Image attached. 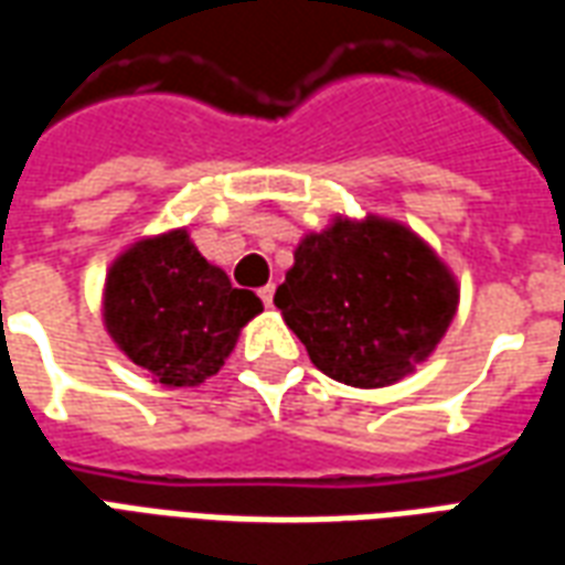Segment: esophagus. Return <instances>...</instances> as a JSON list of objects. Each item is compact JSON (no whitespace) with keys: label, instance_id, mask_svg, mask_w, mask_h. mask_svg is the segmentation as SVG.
<instances>
[{"label":"esophagus","instance_id":"34e87169","mask_svg":"<svg viewBox=\"0 0 565 565\" xmlns=\"http://www.w3.org/2000/svg\"><path fill=\"white\" fill-rule=\"evenodd\" d=\"M259 299H263V306H271V299H275V284L259 287Z\"/></svg>","mask_w":565,"mask_h":565}]
</instances>
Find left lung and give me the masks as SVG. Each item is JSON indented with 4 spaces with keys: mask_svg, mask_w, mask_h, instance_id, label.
Listing matches in <instances>:
<instances>
[{
    "mask_svg": "<svg viewBox=\"0 0 565 565\" xmlns=\"http://www.w3.org/2000/svg\"><path fill=\"white\" fill-rule=\"evenodd\" d=\"M275 306L323 375L384 387L433 354L457 284L399 223L339 221L296 247Z\"/></svg>",
    "mask_w": 565,
    "mask_h": 565,
    "instance_id": "8db88e82",
    "label": "left lung"
}]
</instances>
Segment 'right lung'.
Segmentation results:
<instances>
[{
	"instance_id": "obj_1",
	"label": "right lung",
	"mask_w": 565,
	"mask_h": 565,
	"mask_svg": "<svg viewBox=\"0 0 565 565\" xmlns=\"http://www.w3.org/2000/svg\"><path fill=\"white\" fill-rule=\"evenodd\" d=\"M259 311L257 296L233 287L184 230L129 247L105 284L111 339L166 387H196L217 375L238 330Z\"/></svg>"
}]
</instances>
